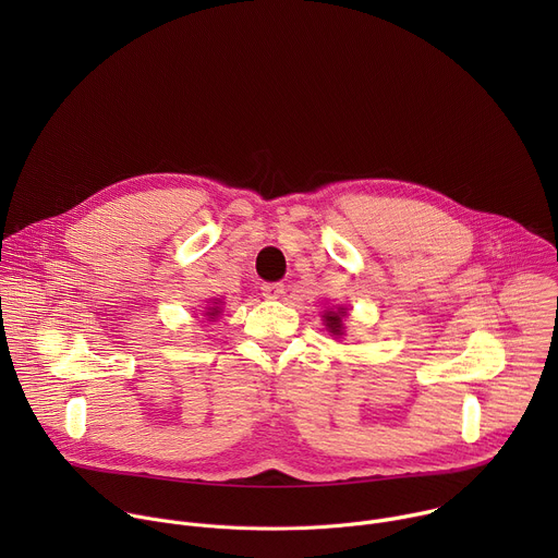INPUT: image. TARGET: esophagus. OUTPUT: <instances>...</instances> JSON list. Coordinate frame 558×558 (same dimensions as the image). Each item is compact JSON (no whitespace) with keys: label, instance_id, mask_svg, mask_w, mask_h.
<instances>
[{"label":"esophagus","instance_id":"obj_1","mask_svg":"<svg viewBox=\"0 0 558 558\" xmlns=\"http://www.w3.org/2000/svg\"><path fill=\"white\" fill-rule=\"evenodd\" d=\"M260 291H263V295H265L267 300H278V298L284 293V284H282V282H265V284L260 287Z\"/></svg>","mask_w":558,"mask_h":558}]
</instances>
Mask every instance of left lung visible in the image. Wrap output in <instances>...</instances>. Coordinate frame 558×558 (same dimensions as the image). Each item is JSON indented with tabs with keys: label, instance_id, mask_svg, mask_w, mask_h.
Here are the masks:
<instances>
[{
	"label": "left lung",
	"instance_id": "8db88e82",
	"mask_svg": "<svg viewBox=\"0 0 558 558\" xmlns=\"http://www.w3.org/2000/svg\"><path fill=\"white\" fill-rule=\"evenodd\" d=\"M342 313H347L344 308L342 311H327L325 313V320H327V327L333 336H342Z\"/></svg>",
	"mask_w": 558,
	"mask_h": 558
}]
</instances>
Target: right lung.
I'll list each match as a JSON object with an SVG mask.
<instances>
[{
	"instance_id": "obj_1",
	"label": "right lung",
	"mask_w": 558,
	"mask_h": 558,
	"mask_svg": "<svg viewBox=\"0 0 558 558\" xmlns=\"http://www.w3.org/2000/svg\"><path fill=\"white\" fill-rule=\"evenodd\" d=\"M216 304H218V302H216ZM218 313H220V308H218V306H209L205 315H209V317H211V320H216V315H218Z\"/></svg>"
}]
</instances>
